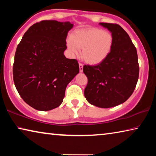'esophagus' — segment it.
Wrapping results in <instances>:
<instances>
[{
  "mask_svg": "<svg viewBox=\"0 0 156 156\" xmlns=\"http://www.w3.org/2000/svg\"><path fill=\"white\" fill-rule=\"evenodd\" d=\"M79 69H80V72H83V65L82 63L79 62Z\"/></svg>",
  "mask_w": 156,
  "mask_h": 156,
  "instance_id": "1",
  "label": "esophagus"
}]
</instances>
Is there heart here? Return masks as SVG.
<instances>
[{
  "label": "heart",
  "mask_w": 156,
  "mask_h": 156,
  "mask_svg": "<svg viewBox=\"0 0 156 156\" xmlns=\"http://www.w3.org/2000/svg\"><path fill=\"white\" fill-rule=\"evenodd\" d=\"M113 44V36L99 28H86L76 31L67 40V47L73 54L82 50V58L90 65H96L109 56Z\"/></svg>",
  "instance_id": "1"
}]
</instances>
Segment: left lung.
<instances>
[{
  "mask_svg": "<svg viewBox=\"0 0 156 156\" xmlns=\"http://www.w3.org/2000/svg\"><path fill=\"white\" fill-rule=\"evenodd\" d=\"M113 36L109 56L97 65H84L88 83L84 94L89 103L110 108L125 102L133 94L139 76L136 47L128 34L118 24L100 23Z\"/></svg>",
  "mask_w": 156,
  "mask_h": 156,
  "instance_id": "obj_1",
  "label": "left lung"
}]
</instances>
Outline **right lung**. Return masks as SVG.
Masks as SVG:
<instances>
[{"label": "right lung", "instance_id": "1", "mask_svg": "<svg viewBox=\"0 0 156 156\" xmlns=\"http://www.w3.org/2000/svg\"><path fill=\"white\" fill-rule=\"evenodd\" d=\"M69 22L42 20L28 29L16 51L13 78L18 94L34 109L59 107L67 84L79 73L77 60L67 58Z\"/></svg>", "mask_w": 156, "mask_h": 156}]
</instances>
